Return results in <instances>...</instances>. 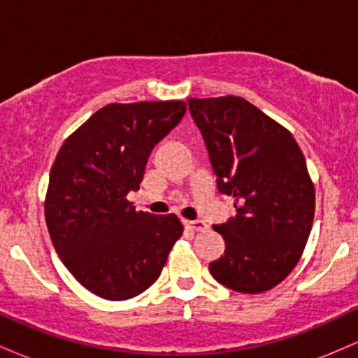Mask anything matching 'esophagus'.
Masks as SVG:
<instances>
[{
    "label": "esophagus",
    "instance_id": "esophagus-1",
    "mask_svg": "<svg viewBox=\"0 0 358 358\" xmlns=\"http://www.w3.org/2000/svg\"><path fill=\"white\" fill-rule=\"evenodd\" d=\"M185 225L195 232H203L207 229V224L203 220H185Z\"/></svg>",
    "mask_w": 358,
    "mask_h": 358
}]
</instances>
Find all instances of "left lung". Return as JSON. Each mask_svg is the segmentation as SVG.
<instances>
[{
    "label": "left lung",
    "mask_w": 358,
    "mask_h": 358,
    "mask_svg": "<svg viewBox=\"0 0 358 358\" xmlns=\"http://www.w3.org/2000/svg\"><path fill=\"white\" fill-rule=\"evenodd\" d=\"M217 187L237 215L213 225L225 241L212 276L239 293H262L298 264L315 217V187L293 134L237 96L188 99Z\"/></svg>",
    "instance_id": "left-lung-1"
}]
</instances>
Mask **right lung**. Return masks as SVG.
<instances>
[{"label":"right lung","mask_w":358,"mask_h":358,"mask_svg":"<svg viewBox=\"0 0 358 358\" xmlns=\"http://www.w3.org/2000/svg\"><path fill=\"white\" fill-rule=\"evenodd\" d=\"M185 110L183 101L108 104L65 139L53 162L48 234L65 268L97 296L122 301L146 291L182 237L175 213L138 212L126 196Z\"/></svg>","instance_id":"1"}]
</instances>
